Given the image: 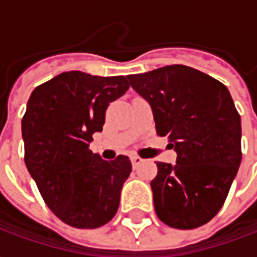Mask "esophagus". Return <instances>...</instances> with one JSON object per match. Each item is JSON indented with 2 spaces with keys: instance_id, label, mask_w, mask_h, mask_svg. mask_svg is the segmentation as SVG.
I'll return each instance as SVG.
<instances>
[{
  "instance_id": "obj_1",
  "label": "esophagus",
  "mask_w": 257,
  "mask_h": 257,
  "mask_svg": "<svg viewBox=\"0 0 257 257\" xmlns=\"http://www.w3.org/2000/svg\"><path fill=\"white\" fill-rule=\"evenodd\" d=\"M142 163H143V159H142L140 156H136V154L132 156V164H133L134 169H136V167H139Z\"/></svg>"
}]
</instances>
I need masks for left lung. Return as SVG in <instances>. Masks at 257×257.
I'll list each match as a JSON object with an SVG mask.
<instances>
[{"label": "left lung", "mask_w": 257, "mask_h": 257, "mask_svg": "<svg viewBox=\"0 0 257 257\" xmlns=\"http://www.w3.org/2000/svg\"><path fill=\"white\" fill-rule=\"evenodd\" d=\"M153 110L177 162H157L153 190L157 217L174 229L200 227L222 209L242 162L240 115L226 85L187 65L127 75Z\"/></svg>", "instance_id": "obj_1"}]
</instances>
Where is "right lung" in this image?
Wrapping results in <instances>:
<instances>
[{
	"mask_svg": "<svg viewBox=\"0 0 257 257\" xmlns=\"http://www.w3.org/2000/svg\"><path fill=\"white\" fill-rule=\"evenodd\" d=\"M124 75L61 73L31 93L23 117L24 160L45 204L77 229H97L114 217L132 173L127 156L105 162L90 150L108 104L128 90Z\"/></svg>",
	"mask_w": 257,
	"mask_h": 257,
	"instance_id": "add662e5",
	"label": "right lung"
}]
</instances>
